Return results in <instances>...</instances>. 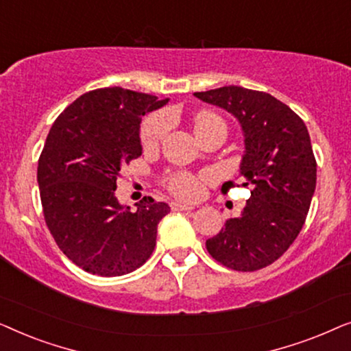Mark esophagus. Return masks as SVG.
<instances>
[{
	"label": "esophagus",
	"instance_id": "esophagus-1",
	"mask_svg": "<svg viewBox=\"0 0 351 351\" xmlns=\"http://www.w3.org/2000/svg\"><path fill=\"white\" fill-rule=\"evenodd\" d=\"M171 209L172 210H191L195 209L191 204H185V203H180V201H172L171 203Z\"/></svg>",
	"mask_w": 351,
	"mask_h": 351
}]
</instances>
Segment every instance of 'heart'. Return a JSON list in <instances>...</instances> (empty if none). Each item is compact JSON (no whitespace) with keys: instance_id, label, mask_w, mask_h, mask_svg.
<instances>
[{"instance_id":"obj_1","label":"heart","mask_w":351,"mask_h":351,"mask_svg":"<svg viewBox=\"0 0 351 351\" xmlns=\"http://www.w3.org/2000/svg\"><path fill=\"white\" fill-rule=\"evenodd\" d=\"M222 121L217 114L210 112H199L193 117V128L198 134L210 124ZM171 129V117L166 112H158L148 117L142 124L141 141L145 148H153L160 143ZM208 176H195L186 171L172 172L165 179V185L172 195L180 199H196L203 195Z\"/></svg>"}]
</instances>
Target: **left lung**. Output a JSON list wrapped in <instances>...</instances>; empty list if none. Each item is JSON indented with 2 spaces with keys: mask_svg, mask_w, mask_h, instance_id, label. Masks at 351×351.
<instances>
[{
  "mask_svg": "<svg viewBox=\"0 0 351 351\" xmlns=\"http://www.w3.org/2000/svg\"><path fill=\"white\" fill-rule=\"evenodd\" d=\"M241 124L244 155L238 180L251 186L239 217L206 241L208 252L237 271H256L285 254L304 227L316 186V160L299 114L261 90L223 86L195 93ZM225 182L223 191L233 186Z\"/></svg>",
  "mask_w": 351,
  "mask_h": 351,
  "instance_id": "1",
  "label": "left lung"
}]
</instances>
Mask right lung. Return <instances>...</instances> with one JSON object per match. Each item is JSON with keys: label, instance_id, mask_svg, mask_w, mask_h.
Returning <instances> with one entry per match:
<instances>
[{"label": "right lung", "instance_id": "1", "mask_svg": "<svg viewBox=\"0 0 351 351\" xmlns=\"http://www.w3.org/2000/svg\"><path fill=\"white\" fill-rule=\"evenodd\" d=\"M167 100L123 88L89 90L52 124L38 161L47 228L75 265L97 276L142 267L169 213L145 196L136 213L114 196L121 167L142 155L141 121Z\"/></svg>", "mask_w": 351, "mask_h": 351}]
</instances>
